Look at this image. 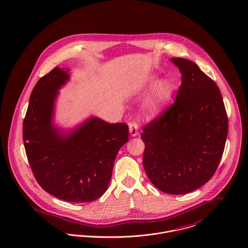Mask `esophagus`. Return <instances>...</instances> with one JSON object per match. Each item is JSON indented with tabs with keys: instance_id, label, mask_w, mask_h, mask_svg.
<instances>
[{
	"instance_id": "obj_1",
	"label": "esophagus",
	"mask_w": 248,
	"mask_h": 248,
	"mask_svg": "<svg viewBox=\"0 0 248 248\" xmlns=\"http://www.w3.org/2000/svg\"><path fill=\"white\" fill-rule=\"evenodd\" d=\"M129 131H130V134L132 137L138 135V125L136 122H130L129 124Z\"/></svg>"
}]
</instances>
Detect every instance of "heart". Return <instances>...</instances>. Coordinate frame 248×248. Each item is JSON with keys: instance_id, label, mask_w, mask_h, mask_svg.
<instances>
[{"instance_id": "obj_1", "label": "heart", "mask_w": 248, "mask_h": 248, "mask_svg": "<svg viewBox=\"0 0 248 248\" xmlns=\"http://www.w3.org/2000/svg\"><path fill=\"white\" fill-rule=\"evenodd\" d=\"M141 90L151 93L145 104V113L149 117L159 116L169 105L173 95L176 91V84L169 79L159 81L155 75L149 76L143 83Z\"/></svg>"}]
</instances>
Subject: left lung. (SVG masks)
<instances>
[{"label": "left lung", "instance_id": "1", "mask_svg": "<svg viewBox=\"0 0 248 248\" xmlns=\"http://www.w3.org/2000/svg\"><path fill=\"white\" fill-rule=\"evenodd\" d=\"M182 73L174 104L143 128V165L152 184L170 195L209 182L222 158L228 116L216 83L194 62L171 58Z\"/></svg>", "mask_w": 248, "mask_h": 248}]
</instances>
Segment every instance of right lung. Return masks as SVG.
I'll use <instances>...</instances> for the list:
<instances>
[{"label":"right lung","instance_id":"add662e5","mask_svg":"<svg viewBox=\"0 0 248 248\" xmlns=\"http://www.w3.org/2000/svg\"><path fill=\"white\" fill-rule=\"evenodd\" d=\"M68 80L67 70L55 67L33 87L23 120L24 148L42 189L68 202H90L107 190L116 154L129 140V127L92 116L62 132L53 115L58 90Z\"/></svg>","mask_w":248,"mask_h":248}]
</instances>
